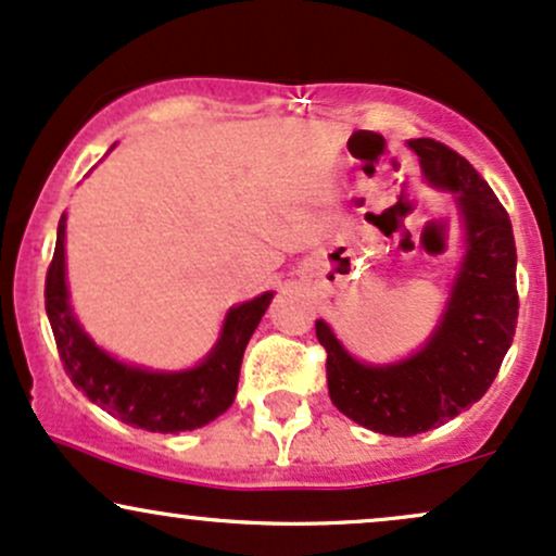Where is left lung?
I'll use <instances>...</instances> for the list:
<instances>
[{"label": "left lung", "instance_id": "1", "mask_svg": "<svg viewBox=\"0 0 556 556\" xmlns=\"http://www.w3.org/2000/svg\"><path fill=\"white\" fill-rule=\"evenodd\" d=\"M433 186L457 194L465 220V260L441 326L420 352L399 365H362L326 323L330 402L359 426L415 435L457 417L494 383L517 328V252L513 223L491 186L463 154L435 139H409Z\"/></svg>", "mask_w": 556, "mask_h": 556}]
</instances>
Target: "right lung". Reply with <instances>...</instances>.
Returning a JSON list of instances; mask_svg holds the SVG:
<instances>
[{"label": "right lung", "mask_w": 556, "mask_h": 556, "mask_svg": "<svg viewBox=\"0 0 556 556\" xmlns=\"http://www.w3.org/2000/svg\"><path fill=\"white\" fill-rule=\"evenodd\" d=\"M270 299L273 294H262L230 309L220 341L194 370L152 372L112 359L93 346L73 317L65 286V212L60 217L58 244L43 283L49 326L73 386L126 426L152 433L194 430L226 413L236 399L244 349Z\"/></svg>", "instance_id": "add662e5"}]
</instances>
